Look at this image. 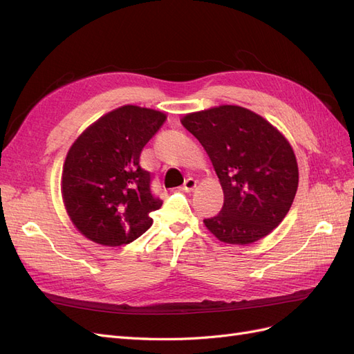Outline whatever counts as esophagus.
Listing matches in <instances>:
<instances>
[{"instance_id":"esophagus-1","label":"esophagus","mask_w":354,"mask_h":354,"mask_svg":"<svg viewBox=\"0 0 354 354\" xmlns=\"http://www.w3.org/2000/svg\"><path fill=\"white\" fill-rule=\"evenodd\" d=\"M196 187V180L195 178H187L186 181H185V185H183V190H186V192H192Z\"/></svg>"}]
</instances>
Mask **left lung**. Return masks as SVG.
Wrapping results in <instances>:
<instances>
[{
  "label": "left lung",
  "mask_w": 354,
  "mask_h": 354,
  "mask_svg": "<svg viewBox=\"0 0 354 354\" xmlns=\"http://www.w3.org/2000/svg\"><path fill=\"white\" fill-rule=\"evenodd\" d=\"M181 124L207 151L223 187L221 211L203 220L214 236L248 245L279 226L298 187L286 138L263 116L233 104L189 113Z\"/></svg>",
  "instance_id": "8db88e82"
}]
</instances>
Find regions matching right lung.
I'll list each match as a JSON object with an SVG mask.
<instances>
[{"instance_id":"obj_1","label":"right lung","mask_w":354,"mask_h":354,"mask_svg":"<svg viewBox=\"0 0 354 354\" xmlns=\"http://www.w3.org/2000/svg\"><path fill=\"white\" fill-rule=\"evenodd\" d=\"M165 113L121 106L103 115L71 146L62 173V194L72 223L95 243L120 246L152 226L162 205L152 174L140 167L146 143L165 122Z\"/></svg>"}]
</instances>
